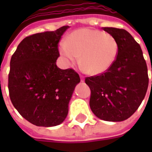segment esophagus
<instances>
[{"label":"esophagus","mask_w":152,"mask_h":152,"mask_svg":"<svg viewBox=\"0 0 152 152\" xmlns=\"http://www.w3.org/2000/svg\"><path fill=\"white\" fill-rule=\"evenodd\" d=\"M80 80H81V82H83L84 81V77L83 76H80Z\"/></svg>","instance_id":"esophagus-1"}]
</instances>
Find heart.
Returning <instances> with one entry per match:
<instances>
[{
	"instance_id": "1",
	"label": "heart",
	"mask_w": 152,
	"mask_h": 152,
	"mask_svg": "<svg viewBox=\"0 0 152 152\" xmlns=\"http://www.w3.org/2000/svg\"><path fill=\"white\" fill-rule=\"evenodd\" d=\"M118 50V42L112 34L91 28L74 31L59 46L60 54L67 64H75L80 56L81 65L92 76L110 69Z\"/></svg>"
}]
</instances>
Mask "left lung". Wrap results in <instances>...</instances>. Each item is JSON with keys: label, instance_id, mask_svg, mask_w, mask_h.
<instances>
[{"label": "left lung", "instance_id": "left-lung-1", "mask_svg": "<svg viewBox=\"0 0 152 152\" xmlns=\"http://www.w3.org/2000/svg\"><path fill=\"white\" fill-rule=\"evenodd\" d=\"M102 30L117 39L119 50L110 69L85 79L91 89L90 107L102 120L122 121L136 112L145 97L148 67L140 46L127 31L115 27Z\"/></svg>", "mask_w": 152, "mask_h": 152}]
</instances>
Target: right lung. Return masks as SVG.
<instances>
[{"label":"right lung","instance_id":"obj_1","mask_svg":"<svg viewBox=\"0 0 152 152\" xmlns=\"http://www.w3.org/2000/svg\"><path fill=\"white\" fill-rule=\"evenodd\" d=\"M69 27L26 37L11 58L10 99L20 115L37 126L52 127L64 121L75 87L80 82L73 69H61L56 64L58 42Z\"/></svg>","mask_w":152,"mask_h":152}]
</instances>
